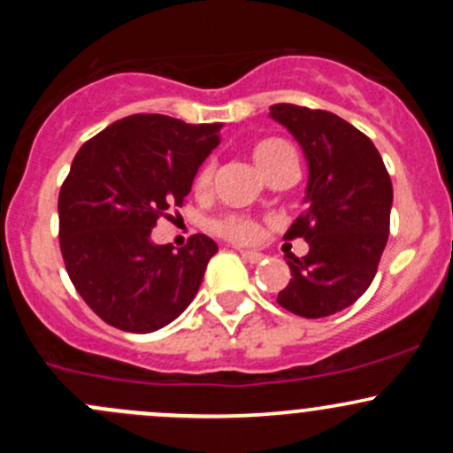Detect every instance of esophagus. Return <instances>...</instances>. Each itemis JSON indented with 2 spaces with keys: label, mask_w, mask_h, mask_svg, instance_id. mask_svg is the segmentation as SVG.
Returning <instances> with one entry per match:
<instances>
[{
  "label": "esophagus",
  "mask_w": 453,
  "mask_h": 453,
  "mask_svg": "<svg viewBox=\"0 0 453 453\" xmlns=\"http://www.w3.org/2000/svg\"><path fill=\"white\" fill-rule=\"evenodd\" d=\"M241 256H243V258L248 260V263H260V260L265 258L263 254L254 252V250H241Z\"/></svg>",
  "instance_id": "34e87169"
}]
</instances>
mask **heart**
<instances>
[{
  "instance_id": "obj_1",
  "label": "heart",
  "mask_w": 453,
  "mask_h": 453,
  "mask_svg": "<svg viewBox=\"0 0 453 453\" xmlns=\"http://www.w3.org/2000/svg\"><path fill=\"white\" fill-rule=\"evenodd\" d=\"M289 146L282 140H263L254 146V159L258 164V168L265 173L278 162L282 150H287ZM210 180H212V166L210 164H203L199 168L197 177H195V186L197 190L208 188ZM212 230L217 234H221L223 239L234 241V243H254V241L260 239V226L254 221V219L243 217V214H223L217 221L212 223Z\"/></svg>"
}]
</instances>
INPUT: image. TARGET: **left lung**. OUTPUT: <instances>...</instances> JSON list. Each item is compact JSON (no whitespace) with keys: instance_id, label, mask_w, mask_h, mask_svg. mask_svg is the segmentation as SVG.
<instances>
[{"instance_id":"left-lung-1","label":"left lung","mask_w":453,"mask_h":453,"mask_svg":"<svg viewBox=\"0 0 453 453\" xmlns=\"http://www.w3.org/2000/svg\"><path fill=\"white\" fill-rule=\"evenodd\" d=\"M269 116L303 146L309 164L307 208L285 239L309 254L289 256L291 278L276 303L300 318H326L364 296L390 234L392 181L368 135L324 109L272 104Z\"/></svg>"}]
</instances>
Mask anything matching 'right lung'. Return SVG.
Wrapping results in <instances>:
<instances>
[{"mask_svg": "<svg viewBox=\"0 0 453 453\" xmlns=\"http://www.w3.org/2000/svg\"><path fill=\"white\" fill-rule=\"evenodd\" d=\"M221 125H186L159 113L113 122L76 153L58 193V243L72 285L103 322L153 333L197 296L217 243H150L157 219L181 208Z\"/></svg>", "mask_w": 453, "mask_h": 453, "instance_id": "right-lung-1", "label": "right lung"}]
</instances>
